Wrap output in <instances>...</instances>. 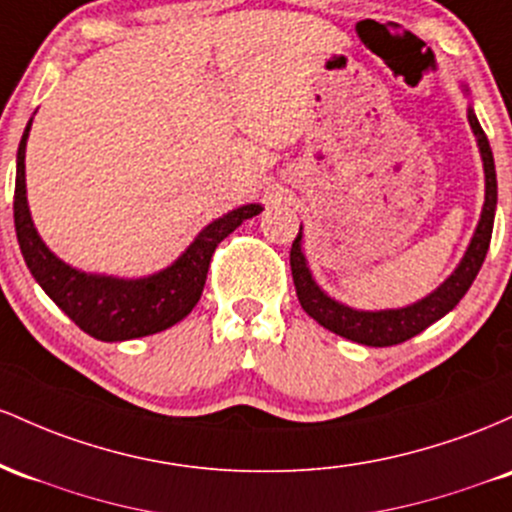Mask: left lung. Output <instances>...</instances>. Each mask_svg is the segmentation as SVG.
Returning <instances> with one entry per match:
<instances>
[{"mask_svg":"<svg viewBox=\"0 0 512 512\" xmlns=\"http://www.w3.org/2000/svg\"><path fill=\"white\" fill-rule=\"evenodd\" d=\"M469 125H472L476 135V145H479L481 162H484L486 176V198L484 210H481V220L476 225V232L469 241L464 258L459 261L455 273L442 283L438 290L430 292L423 300L409 304V307L399 309H380V312H363V309H353L348 304L336 302L333 297L326 295L321 287L314 283L312 271L307 266V258L302 254V227L290 249V268L292 280H295L297 300L302 309L314 321H319L324 329H329L338 336L348 338V341L363 343V346L384 348L404 343L416 333L426 331L430 324L445 317L447 312L457 307V302L467 295L472 287L476 273H479L481 263H484L488 244H491L493 232V217H496V200H498V183H496V166H493V152L486 140V132L481 130L479 120L474 116V108L469 106L467 111Z\"/></svg>","mask_w":512,"mask_h":512,"instance_id":"8db88e82","label":"left lung"}]
</instances>
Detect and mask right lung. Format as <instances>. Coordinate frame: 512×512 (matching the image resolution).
Listing matches in <instances>:
<instances>
[{"label": "right lung", "instance_id": "obj_1", "mask_svg": "<svg viewBox=\"0 0 512 512\" xmlns=\"http://www.w3.org/2000/svg\"><path fill=\"white\" fill-rule=\"evenodd\" d=\"M33 118L28 120L16 152L14 225L21 254L36 283L62 312L89 336L99 341H130L179 324L191 314L203 295L205 278L217 244L241 222L261 212V205H241L210 222L193 244L164 271L147 278H113L84 273L60 261L33 227L26 200V140Z\"/></svg>", "mask_w": 512, "mask_h": 512}]
</instances>
